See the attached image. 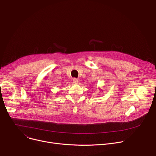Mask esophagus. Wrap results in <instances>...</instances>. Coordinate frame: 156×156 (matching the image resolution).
<instances>
[{
    "label": "esophagus",
    "mask_w": 156,
    "mask_h": 156,
    "mask_svg": "<svg viewBox=\"0 0 156 156\" xmlns=\"http://www.w3.org/2000/svg\"><path fill=\"white\" fill-rule=\"evenodd\" d=\"M73 81L74 83H78V80L77 78H75L73 79Z\"/></svg>",
    "instance_id": "esophagus-1"
}]
</instances>
